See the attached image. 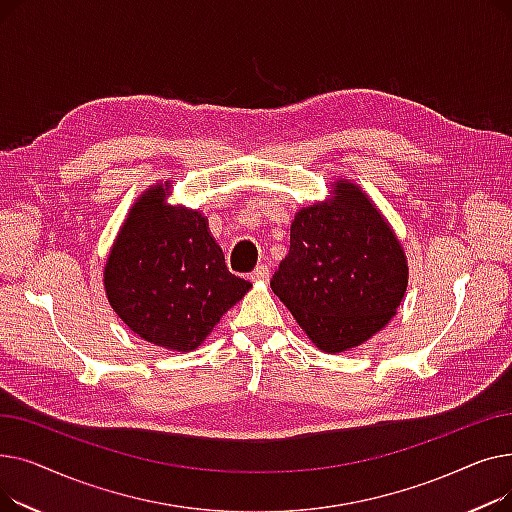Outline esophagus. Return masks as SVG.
<instances>
[{"instance_id":"1","label":"esophagus","mask_w":512,"mask_h":512,"mask_svg":"<svg viewBox=\"0 0 512 512\" xmlns=\"http://www.w3.org/2000/svg\"><path fill=\"white\" fill-rule=\"evenodd\" d=\"M267 278H270V267H267V265L255 267L253 274H251V280H253V282H265Z\"/></svg>"}]
</instances>
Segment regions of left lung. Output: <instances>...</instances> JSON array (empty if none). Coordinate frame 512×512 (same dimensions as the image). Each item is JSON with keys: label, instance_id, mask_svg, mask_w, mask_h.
I'll list each match as a JSON object with an SVG mask.
<instances>
[{"label": "left lung", "instance_id": "left-lung-1", "mask_svg": "<svg viewBox=\"0 0 512 512\" xmlns=\"http://www.w3.org/2000/svg\"><path fill=\"white\" fill-rule=\"evenodd\" d=\"M332 201L297 211L290 251L270 286L309 340L342 353L378 334L407 292L396 234L361 188L338 180Z\"/></svg>", "mask_w": 512, "mask_h": 512}]
</instances>
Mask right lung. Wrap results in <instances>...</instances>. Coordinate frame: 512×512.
Listing matches in <instances>:
<instances>
[{
    "label": "right lung",
    "mask_w": 512,
    "mask_h": 512,
    "mask_svg": "<svg viewBox=\"0 0 512 512\" xmlns=\"http://www.w3.org/2000/svg\"><path fill=\"white\" fill-rule=\"evenodd\" d=\"M170 182L132 205L105 261L107 301L143 340L188 353L207 338L251 282L228 272L205 215L166 205Z\"/></svg>",
    "instance_id": "1"
}]
</instances>
